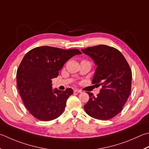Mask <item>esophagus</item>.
I'll use <instances>...</instances> for the list:
<instances>
[{
    "instance_id": "34e87169",
    "label": "esophagus",
    "mask_w": 149,
    "mask_h": 149,
    "mask_svg": "<svg viewBox=\"0 0 149 149\" xmlns=\"http://www.w3.org/2000/svg\"><path fill=\"white\" fill-rule=\"evenodd\" d=\"M74 92H77V93H82V91H81V90H79V89H75Z\"/></svg>"
}]
</instances>
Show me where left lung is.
I'll return each mask as SVG.
<instances>
[{"label": "left lung", "instance_id": "8db88e82", "mask_svg": "<svg viewBox=\"0 0 149 149\" xmlns=\"http://www.w3.org/2000/svg\"><path fill=\"white\" fill-rule=\"evenodd\" d=\"M94 61L96 69L92 83L102 86L94 97L87 92L89 100L84 106L88 115L107 120L120 112L129 98L132 83V72L120 52L107 45H97L81 49Z\"/></svg>", "mask_w": 149, "mask_h": 149}]
</instances>
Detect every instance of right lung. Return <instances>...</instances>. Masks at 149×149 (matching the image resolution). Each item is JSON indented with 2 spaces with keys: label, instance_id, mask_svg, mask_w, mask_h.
I'll use <instances>...</instances> for the list:
<instances>
[{
  "label": "right lung",
  "instance_id": "add662e5",
  "mask_svg": "<svg viewBox=\"0 0 149 149\" xmlns=\"http://www.w3.org/2000/svg\"><path fill=\"white\" fill-rule=\"evenodd\" d=\"M81 54L77 49L40 46L24 55L17 72V84L23 103L33 117L47 121L63 112L73 90H52V79L58 76L67 61Z\"/></svg>",
  "mask_w": 149,
  "mask_h": 149
}]
</instances>
